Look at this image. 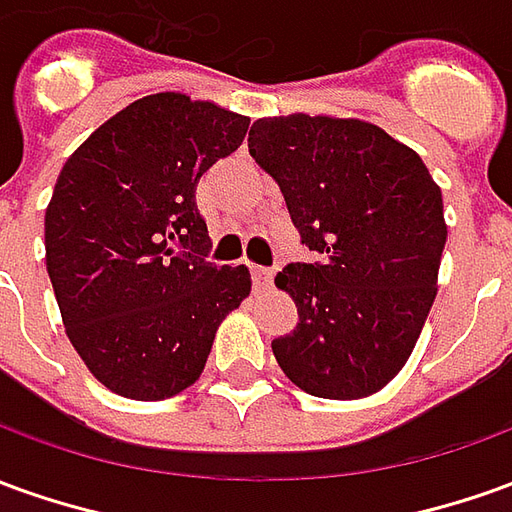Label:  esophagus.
<instances>
[{"label": "esophagus", "instance_id": "1", "mask_svg": "<svg viewBox=\"0 0 512 512\" xmlns=\"http://www.w3.org/2000/svg\"><path fill=\"white\" fill-rule=\"evenodd\" d=\"M252 277H255V288H268V285H271V277H274V271L266 266H252Z\"/></svg>", "mask_w": 512, "mask_h": 512}]
</instances>
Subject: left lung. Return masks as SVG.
Instances as JSON below:
<instances>
[{"mask_svg":"<svg viewBox=\"0 0 512 512\" xmlns=\"http://www.w3.org/2000/svg\"><path fill=\"white\" fill-rule=\"evenodd\" d=\"M249 155L318 255L274 280L299 310L296 327L271 341L277 363L321 399L377 393L407 363L438 293L441 188L410 146L360 119H257Z\"/></svg>","mask_w":512,"mask_h":512,"instance_id":"left-lung-1","label":"left lung"}]
</instances>
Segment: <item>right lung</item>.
I'll return each mask as SVG.
<instances>
[{
    "label": "right lung",
    "instance_id": "add662e5",
    "mask_svg": "<svg viewBox=\"0 0 512 512\" xmlns=\"http://www.w3.org/2000/svg\"><path fill=\"white\" fill-rule=\"evenodd\" d=\"M249 119L185 94L119 110L66 160L44 219L46 271L71 346L105 388L138 402L194 385L246 266L207 263L196 182L244 144Z\"/></svg>",
    "mask_w": 512,
    "mask_h": 512
}]
</instances>
